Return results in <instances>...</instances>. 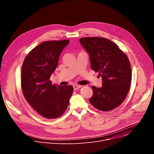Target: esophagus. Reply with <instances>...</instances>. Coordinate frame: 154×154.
<instances>
[{"mask_svg": "<svg viewBox=\"0 0 154 154\" xmlns=\"http://www.w3.org/2000/svg\"><path fill=\"white\" fill-rule=\"evenodd\" d=\"M73 88H74V90H77L80 88H82V86H80V85H74Z\"/></svg>", "mask_w": 154, "mask_h": 154, "instance_id": "esophagus-1", "label": "esophagus"}]
</instances>
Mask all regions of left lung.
Here are the masks:
<instances>
[{
	"instance_id": "left-lung-1",
	"label": "left lung",
	"mask_w": 154,
	"mask_h": 154,
	"mask_svg": "<svg viewBox=\"0 0 154 154\" xmlns=\"http://www.w3.org/2000/svg\"><path fill=\"white\" fill-rule=\"evenodd\" d=\"M80 42L89 54L91 68L102 78V86H92L90 103L102 112L112 110L125 99L131 81L127 56L113 41L101 37H85Z\"/></svg>"
}]
</instances>
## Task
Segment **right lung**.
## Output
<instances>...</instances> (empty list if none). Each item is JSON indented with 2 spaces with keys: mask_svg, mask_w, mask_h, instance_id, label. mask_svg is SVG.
<instances>
[{
  "mask_svg": "<svg viewBox=\"0 0 154 154\" xmlns=\"http://www.w3.org/2000/svg\"><path fill=\"white\" fill-rule=\"evenodd\" d=\"M69 39L45 41L33 49L22 66L21 89L27 102L42 117L55 119L67 109L73 93L71 85L56 86L50 77Z\"/></svg>",
  "mask_w": 154,
  "mask_h": 154,
  "instance_id": "add662e5",
  "label": "right lung"
}]
</instances>
